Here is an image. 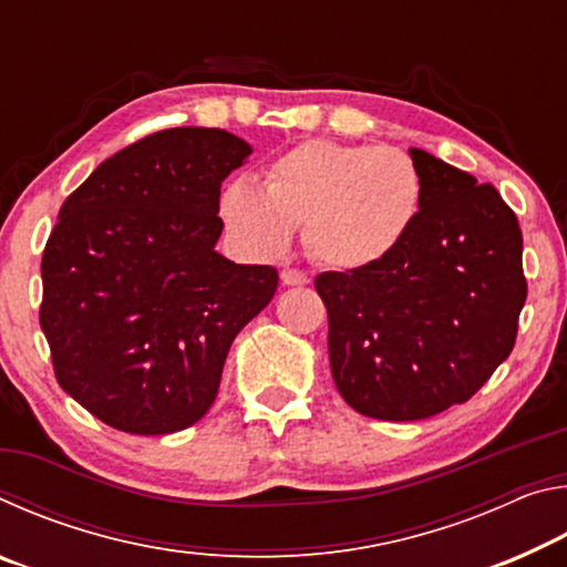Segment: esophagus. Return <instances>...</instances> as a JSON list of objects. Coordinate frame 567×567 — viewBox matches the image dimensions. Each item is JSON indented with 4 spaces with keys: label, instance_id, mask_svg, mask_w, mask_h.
<instances>
[{
    "label": "esophagus",
    "instance_id": "1",
    "mask_svg": "<svg viewBox=\"0 0 567 567\" xmlns=\"http://www.w3.org/2000/svg\"><path fill=\"white\" fill-rule=\"evenodd\" d=\"M280 277H282V285H287V287H297V285L310 282V275L302 272V270H295V267H285Z\"/></svg>",
    "mask_w": 567,
    "mask_h": 567
}]
</instances>
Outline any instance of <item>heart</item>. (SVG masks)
<instances>
[{"label":"heart","instance_id":"obj_1","mask_svg":"<svg viewBox=\"0 0 567 567\" xmlns=\"http://www.w3.org/2000/svg\"><path fill=\"white\" fill-rule=\"evenodd\" d=\"M422 177L398 147L307 140L265 169V189L235 177L217 213L229 237L252 257H277L305 223L307 247L334 270L385 262L417 225Z\"/></svg>","mask_w":567,"mask_h":567}]
</instances>
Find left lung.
I'll return each mask as SVG.
<instances>
[{
  "label": "left lung",
  "instance_id": "1",
  "mask_svg": "<svg viewBox=\"0 0 567 567\" xmlns=\"http://www.w3.org/2000/svg\"><path fill=\"white\" fill-rule=\"evenodd\" d=\"M422 209L368 270L322 272L332 380L375 420H425L465 402L507 360L527 297L523 233L493 185L410 147Z\"/></svg>",
  "mask_w": 567,
  "mask_h": 567
}]
</instances>
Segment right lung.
Returning a JSON list of instances; mask_svg holds the SVG:
<instances>
[{"label": "right lung", "mask_w": 567, "mask_h": 567, "mask_svg": "<svg viewBox=\"0 0 567 567\" xmlns=\"http://www.w3.org/2000/svg\"><path fill=\"white\" fill-rule=\"evenodd\" d=\"M252 147L175 127L104 159L64 199L42 255L54 375L94 417L167 435L217 398L229 344L270 305L277 270L219 255V187Z\"/></svg>", "instance_id": "right-lung-1"}]
</instances>
